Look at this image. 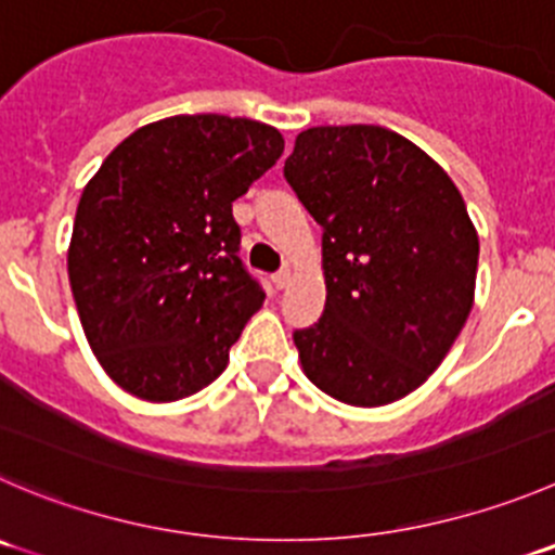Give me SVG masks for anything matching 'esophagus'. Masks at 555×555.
I'll list each match as a JSON object with an SVG mask.
<instances>
[{"instance_id":"esophagus-1","label":"esophagus","mask_w":555,"mask_h":555,"mask_svg":"<svg viewBox=\"0 0 555 555\" xmlns=\"http://www.w3.org/2000/svg\"><path fill=\"white\" fill-rule=\"evenodd\" d=\"M272 283L278 288H286L288 283H292V269H281V272L272 274Z\"/></svg>"}]
</instances>
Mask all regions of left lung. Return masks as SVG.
Segmentation results:
<instances>
[{
	"instance_id": "1",
	"label": "left lung",
	"mask_w": 555,
	"mask_h": 555,
	"mask_svg": "<svg viewBox=\"0 0 555 555\" xmlns=\"http://www.w3.org/2000/svg\"><path fill=\"white\" fill-rule=\"evenodd\" d=\"M283 173L324 229V313L294 330L305 376L348 405L405 398L472 313L479 240L461 190L378 125L305 130Z\"/></svg>"
}]
</instances>
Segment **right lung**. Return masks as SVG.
<instances>
[{"mask_svg":"<svg viewBox=\"0 0 555 555\" xmlns=\"http://www.w3.org/2000/svg\"><path fill=\"white\" fill-rule=\"evenodd\" d=\"M281 155L269 125L182 114L135 130L89 179L67 274L89 346L125 392L168 403L225 371L267 297L231 204Z\"/></svg>","mask_w":555,"mask_h":555,"instance_id":"right-lung-1","label":"right lung"}]
</instances>
